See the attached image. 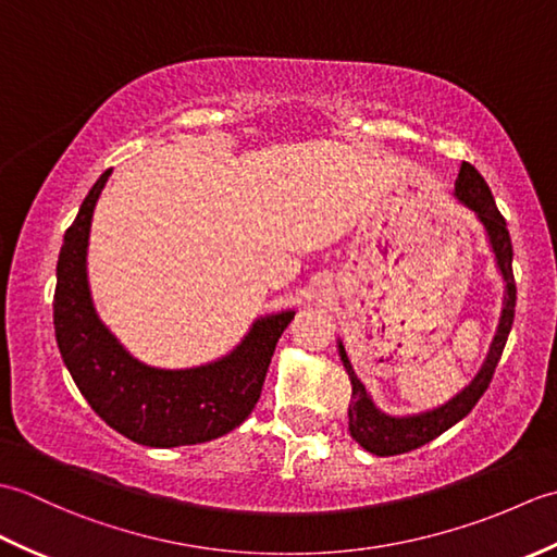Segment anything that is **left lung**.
Wrapping results in <instances>:
<instances>
[{
    "mask_svg": "<svg viewBox=\"0 0 557 557\" xmlns=\"http://www.w3.org/2000/svg\"><path fill=\"white\" fill-rule=\"evenodd\" d=\"M455 196L465 203L469 210L476 212L483 227H486L491 248L498 260L500 275L505 280V306L498 325V335H495L488 359L483 363L479 375L471 381L457 397L445 401L443 407L433 411L417 413V417H387L381 409H375L369 393H366L363 383L354 373L351 363L347 359V351L339 342V357L351 381V405H349V433L354 441H357L363 449L377 455V457H393V455H405L409 449H417L425 443H431L433 437L453 429L457 421H461L467 413L476 407V401L486 393L495 366H498L507 335L512 330L515 321V304H517V287H515V275H512V242L510 232H507L505 218L500 215L498 206H495L491 188L486 180L476 172L474 164L461 162L457 182H455Z\"/></svg>",
    "mask_w": 557,
    "mask_h": 557,
    "instance_id": "left-lung-1",
    "label": "left lung"
}]
</instances>
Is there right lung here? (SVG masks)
Here are the masks:
<instances>
[{
	"instance_id": "obj_1",
	"label": "right lung",
	"mask_w": 557,
	"mask_h": 557,
	"mask_svg": "<svg viewBox=\"0 0 557 557\" xmlns=\"http://www.w3.org/2000/svg\"><path fill=\"white\" fill-rule=\"evenodd\" d=\"M110 172L92 184L59 251L52 304L59 351L92 411L128 441L148 447L212 441L253 411L294 311L260 318L232 354L198 369L164 371L134 359L98 318L86 272L92 210Z\"/></svg>"
}]
</instances>
